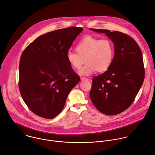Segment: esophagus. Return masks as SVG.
Wrapping results in <instances>:
<instances>
[{"instance_id": "esophagus-1", "label": "esophagus", "mask_w": 155, "mask_h": 155, "mask_svg": "<svg viewBox=\"0 0 155 155\" xmlns=\"http://www.w3.org/2000/svg\"><path fill=\"white\" fill-rule=\"evenodd\" d=\"M81 80L82 81H88V80H89V79L88 78H86V77H82L81 78Z\"/></svg>"}]
</instances>
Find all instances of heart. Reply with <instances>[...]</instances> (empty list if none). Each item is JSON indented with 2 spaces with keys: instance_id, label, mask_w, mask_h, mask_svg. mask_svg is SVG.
<instances>
[{
  "instance_id": "b5f03b06",
  "label": "heart",
  "mask_w": 155,
  "mask_h": 155,
  "mask_svg": "<svg viewBox=\"0 0 155 155\" xmlns=\"http://www.w3.org/2000/svg\"><path fill=\"white\" fill-rule=\"evenodd\" d=\"M75 50L77 53L69 51L66 57L70 65L77 70H80L86 62L80 72L81 75H89L97 71L99 72H105L112 64L114 47L110 39L86 36L78 42Z\"/></svg>"
}]
</instances>
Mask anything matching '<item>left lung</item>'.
Returning a JSON list of instances; mask_svg holds the SVG:
<instances>
[{
  "label": "left lung",
  "mask_w": 155,
  "mask_h": 155,
  "mask_svg": "<svg viewBox=\"0 0 155 155\" xmlns=\"http://www.w3.org/2000/svg\"><path fill=\"white\" fill-rule=\"evenodd\" d=\"M106 33L114 44L111 67L92 78L89 95L95 108L106 115H116L133 104L144 80L145 69L141 50L129 35L109 30L91 28Z\"/></svg>",
  "instance_id": "8db88e82"
}]
</instances>
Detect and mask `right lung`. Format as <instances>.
<instances>
[{
  "label": "right lung",
  "mask_w": 155,
  "mask_h": 155,
  "mask_svg": "<svg viewBox=\"0 0 155 155\" xmlns=\"http://www.w3.org/2000/svg\"><path fill=\"white\" fill-rule=\"evenodd\" d=\"M83 30L71 27L38 37L22 52L19 67V88L36 115L53 119L63 110L72 89L80 81L67 60V54Z\"/></svg>",
  "instance_id": "obj_1"
}]
</instances>
